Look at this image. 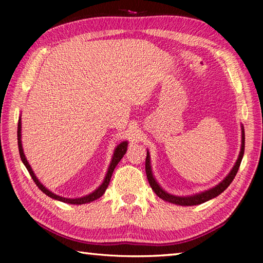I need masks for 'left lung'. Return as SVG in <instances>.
Masks as SVG:
<instances>
[{"label": "left lung", "instance_id": "obj_1", "mask_svg": "<svg viewBox=\"0 0 263 263\" xmlns=\"http://www.w3.org/2000/svg\"><path fill=\"white\" fill-rule=\"evenodd\" d=\"M243 152H245V132H243V127H242V139H241V151H240L239 158L235 162L234 167L232 168L230 174L225 177L224 181L220 182L219 184L216 185L215 188H212L208 191H204L202 194H197L194 196H188V197H180V196H174L166 193V191L162 190L161 186H160L157 181L154 180V177L152 175V171H151V164H149V154L147 152V157H146V162H145V169H146V175H147V180L149 182L151 188L153 189V191L157 194L160 198H162L163 201L173 203V204H177V205H197V204H202L204 202L209 201V199H212L217 197L218 195H220L222 191H224L228 186L231 184V182L233 181V179L237 175V173L239 171L240 163H241V160L243 157Z\"/></svg>", "mask_w": 263, "mask_h": 263}]
</instances>
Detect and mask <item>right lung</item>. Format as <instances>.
Listing matches in <instances>:
<instances>
[{"label": "right lung", "instance_id": "obj_1", "mask_svg": "<svg viewBox=\"0 0 263 263\" xmlns=\"http://www.w3.org/2000/svg\"><path fill=\"white\" fill-rule=\"evenodd\" d=\"M21 118L18 121V127H17V140H18V149H20V155H21V160L23 161L24 166L28 169V172L30 173L31 177H32V180L34 181V183L37 184V186L39 189H41L44 194H46L47 196H50L51 198H54L58 199V201L60 202H64V203H69V204H84V203H89V202H92L95 201V199L100 198L102 195L105 193L106 188H108V185L110 183V180H111V175H112V173L115 171L116 166H117L118 162L121 161L122 158L124 157V154L126 153V148H127V142L124 141L122 144H119L117 147L115 149V153H114V157L112 160H111V163H110V167L108 169V173H106L105 175V179L103 181V183H102L99 188H97L94 193L89 194L87 196H83V197H80V198H65V197H61V196H58L55 194H53L52 191H50L48 189H46L45 186H44L41 182L38 181L37 177H35L34 173L32 172V169H31L30 164L28 162V160H26L25 155L23 153V148H22V140H21Z\"/></svg>", "mask_w": 263, "mask_h": 263}]
</instances>
